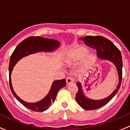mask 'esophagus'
Segmentation results:
<instances>
[{
  "label": "esophagus",
  "mask_w": 130,
  "mask_h": 130,
  "mask_svg": "<svg viewBox=\"0 0 130 130\" xmlns=\"http://www.w3.org/2000/svg\"><path fill=\"white\" fill-rule=\"evenodd\" d=\"M72 82H73V80H72V78H70V77H67V78H66L67 85L70 84H72Z\"/></svg>",
  "instance_id": "obj_1"
}]
</instances>
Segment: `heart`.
Returning <instances> with one entry per match:
<instances>
[{
    "instance_id": "heart-1",
    "label": "heart",
    "mask_w": 130,
    "mask_h": 130,
    "mask_svg": "<svg viewBox=\"0 0 130 130\" xmlns=\"http://www.w3.org/2000/svg\"><path fill=\"white\" fill-rule=\"evenodd\" d=\"M87 52L88 50L87 48L84 46H78L75 47L69 53V63H73L77 62L87 54ZM95 57L93 53H88L86 55V58L85 59V63L86 64L93 63L95 61Z\"/></svg>"
}]
</instances>
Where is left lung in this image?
<instances>
[{
    "label": "left lung",
    "mask_w": 130,
    "mask_h": 130,
    "mask_svg": "<svg viewBox=\"0 0 130 130\" xmlns=\"http://www.w3.org/2000/svg\"><path fill=\"white\" fill-rule=\"evenodd\" d=\"M84 41L85 44L90 46L97 51V56L100 59L108 60L112 63L116 67L119 77V82L116 89L104 99L101 100H93L85 95L82 89V86L79 82L77 83L78 92L76 94L75 99L80 107L86 110H94L100 108L108 103L113 98L118 91L121 84L122 67L123 61L120 51L113 44L112 41L101 36H86L85 38H80Z\"/></svg>",
    "instance_id": "1"
}]
</instances>
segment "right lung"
<instances>
[{"label":"right lung","mask_w":130,"mask_h":130,"mask_svg":"<svg viewBox=\"0 0 130 130\" xmlns=\"http://www.w3.org/2000/svg\"><path fill=\"white\" fill-rule=\"evenodd\" d=\"M60 45V42L55 40L49 38H44L40 36H31L28 37L23 41L21 42L10 56L9 61V86L12 93L14 95L17 100L20 102L23 106L32 111L36 112H43L49 108L52 103L55 99L58 91L62 87L66 86L65 78L61 80H57L54 81L50 90L49 93L45 98L35 103H27L21 99L20 98L16 95L12 88L10 79V75L13 68L22 58L26 57L29 55L36 53L37 52H53L57 49Z\"/></svg>","instance_id":"obj_1"}]
</instances>
